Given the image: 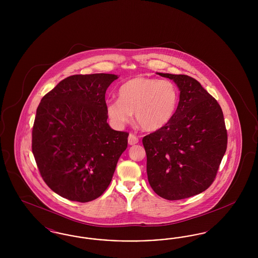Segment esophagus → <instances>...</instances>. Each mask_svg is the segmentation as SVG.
Listing matches in <instances>:
<instances>
[{"mask_svg": "<svg viewBox=\"0 0 258 258\" xmlns=\"http://www.w3.org/2000/svg\"><path fill=\"white\" fill-rule=\"evenodd\" d=\"M128 144L130 145H135V144H137L138 142H139V139H138V137L136 136V135H133V134H131V135H128Z\"/></svg>", "mask_w": 258, "mask_h": 258, "instance_id": "esophagus-1", "label": "esophagus"}]
</instances>
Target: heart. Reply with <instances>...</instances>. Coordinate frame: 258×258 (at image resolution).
Returning a JSON list of instances; mask_svg holds the SVG:
<instances>
[{
	"label": "heart",
	"mask_w": 258,
	"mask_h": 258,
	"mask_svg": "<svg viewBox=\"0 0 258 258\" xmlns=\"http://www.w3.org/2000/svg\"><path fill=\"white\" fill-rule=\"evenodd\" d=\"M178 99V89L170 80L137 76L120 86L118 99L107 102L106 112L117 127L128 123L135 112L139 125L145 131L154 132L171 121Z\"/></svg>",
	"instance_id": "heart-1"
}]
</instances>
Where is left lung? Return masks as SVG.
Returning a JSON list of instances; mask_svg holds the SVG:
<instances>
[{
    "label": "left lung",
    "instance_id": "left-lung-1",
    "mask_svg": "<svg viewBox=\"0 0 258 258\" xmlns=\"http://www.w3.org/2000/svg\"><path fill=\"white\" fill-rule=\"evenodd\" d=\"M158 74L177 84L180 100L171 121L142 139L148 181L160 197L180 200L213 184L227 148V131L219 102L197 79Z\"/></svg>",
    "mask_w": 258,
    "mask_h": 258
}]
</instances>
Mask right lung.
<instances>
[{"label":"right lung","mask_w":258,"mask_h":258,"mask_svg":"<svg viewBox=\"0 0 258 258\" xmlns=\"http://www.w3.org/2000/svg\"><path fill=\"white\" fill-rule=\"evenodd\" d=\"M117 78L108 74L69 76L37 106L32 151L43 181L60 197L85 203L110 184L128 137L107 123L105 93Z\"/></svg>","instance_id":"add662e5"}]
</instances>
